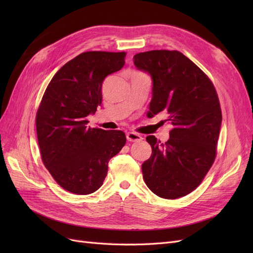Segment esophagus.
I'll return each instance as SVG.
<instances>
[{"label": "esophagus", "instance_id": "1", "mask_svg": "<svg viewBox=\"0 0 253 253\" xmlns=\"http://www.w3.org/2000/svg\"><path fill=\"white\" fill-rule=\"evenodd\" d=\"M126 139L128 141H132V142H137V141H140L142 140V137L141 135L134 133V132H128L126 133Z\"/></svg>", "mask_w": 253, "mask_h": 253}]
</instances>
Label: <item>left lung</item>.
<instances>
[{"instance_id":"left-lung-1","label":"left lung","mask_w":253,"mask_h":253,"mask_svg":"<svg viewBox=\"0 0 253 253\" xmlns=\"http://www.w3.org/2000/svg\"><path fill=\"white\" fill-rule=\"evenodd\" d=\"M134 64L153 82L148 117L169 115L170 138L148 136L152 155L142 164L145 185L157 196L176 200L203 181L216 156L221 111L216 90L206 74L177 50H150Z\"/></svg>"}]
</instances>
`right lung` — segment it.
<instances>
[{"mask_svg": "<svg viewBox=\"0 0 253 253\" xmlns=\"http://www.w3.org/2000/svg\"><path fill=\"white\" fill-rule=\"evenodd\" d=\"M126 52L86 51L53 76L36 116L44 166L64 190L90 194L102 186L109 162L126 138L122 131L87 126L86 117L102 101V82L120 71Z\"/></svg>", "mask_w": 253, "mask_h": 253, "instance_id": "right-lung-1", "label": "right lung"}]
</instances>
